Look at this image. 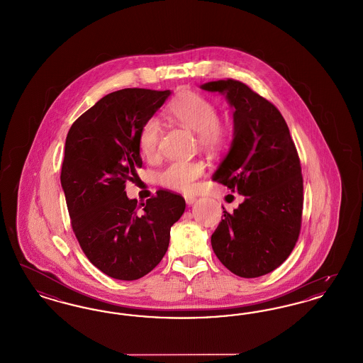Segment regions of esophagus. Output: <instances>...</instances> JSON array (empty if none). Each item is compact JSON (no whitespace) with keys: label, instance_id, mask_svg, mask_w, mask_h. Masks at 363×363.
Listing matches in <instances>:
<instances>
[{"label":"esophagus","instance_id":"34e87169","mask_svg":"<svg viewBox=\"0 0 363 363\" xmlns=\"http://www.w3.org/2000/svg\"><path fill=\"white\" fill-rule=\"evenodd\" d=\"M184 197H185V201H186L188 205H193V203H196V200H197V199H196L194 196H191V194H185Z\"/></svg>","mask_w":363,"mask_h":363}]
</instances>
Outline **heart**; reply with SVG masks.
I'll list each match as a JSON object with an SVG mask.
<instances>
[{
  "label": "heart",
  "mask_w": 363,
  "mask_h": 363,
  "mask_svg": "<svg viewBox=\"0 0 363 363\" xmlns=\"http://www.w3.org/2000/svg\"><path fill=\"white\" fill-rule=\"evenodd\" d=\"M169 115L178 124L196 132L197 143L208 151L224 148L233 136L228 120L218 117V108L209 99L194 91L179 94L169 105ZM162 139L160 123L151 117L139 132V150L147 160H155L160 154ZM203 160H173L160 172V184L175 190H190L203 174Z\"/></svg>",
  "instance_id": "obj_1"
}]
</instances>
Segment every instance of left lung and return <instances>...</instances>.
Wrapping results in <instances>:
<instances>
[{"label": "left lung", "mask_w": 363, "mask_h": 363, "mask_svg": "<svg viewBox=\"0 0 363 363\" xmlns=\"http://www.w3.org/2000/svg\"><path fill=\"white\" fill-rule=\"evenodd\" d=\"M201 89L225 94L233 108L231 148L212 179L245 196L233 213L223 212L212 248L233 274L264 276L286 261L301 230L304 188L296 145L279 111L246 84L220 79Z\"/></svg>", "instance_id": "left-lung-1"}]
</instances>
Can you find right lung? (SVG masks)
I'll use <instances>...</instances> for the list:
<instances>
[{"label": "right lung", "mask_w": 363, "mask_h": 363, "mask_svg": "<svg viewBox=\"0 0 363 363\" xmlns=\"http://www.w3.org/2000/svg\"><path fill=\"white\" fill-rule=\"evenodd\" d=\"M170 94L138 87L109 93L74 121L66 138L60 184L74 233L87 259L116 279L148 274L185 212L184 197L170 190L160 189L140 205L124 190L143 164L140 128Z\"/></svg>", "instance_id": "obj_1"}]
</instances>
